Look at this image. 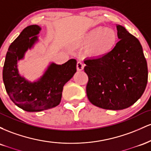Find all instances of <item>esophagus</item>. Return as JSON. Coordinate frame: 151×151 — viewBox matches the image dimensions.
Wrapping results in <instances>:
<instances>
[{
  "label": "esophagus",
  "instance_id": "34e87169",
  "mask_svg": "<svg viewBox=\"0 0 151 151\" xmlns=\"http://www.w3.org/2000/svg\"><path fill=\"white\" fill-rule=\"evenodd\" d=\"M84 64L81 61H78L77 63V70L78 71H81L84 69Z\"/></svg>",
  "mask_w": 151,
  "mask_h": 151
}]
</instances>
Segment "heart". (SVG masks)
I'll return each mask as SVG.
<instances>
[{
	"mask_svg": "<svg viewBox=\"0 0 151 151\" xmlns=\"http://www.w3.org/2000/svg\"><path fill=\"white\" fill-rule=\"evenodd\" d=\"M116 31L98 27L88 31L76 40V45L86 47V52L93 58H101L110 52L117 42Z\"/></svg>",
	"mask_w": 151,
	"mask_h": 151,
	"instance_id": "b5f03b06",
	"label": "heart"
}]
</instances>
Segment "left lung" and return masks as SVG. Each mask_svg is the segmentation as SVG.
I'll use <instances>...</instances> for the list:
<instances>
[{"label":"left lung","mask_w":151,"mask_h":151,"mask_svg":"<svg viewBox=\"0 0 151 151\" xmlns=\"http://www.w3.org/2000/svg\"><path fill=\"white\" fill-rule=\"evenodd\" d=\"M119 41L101 58L86 59L84 72L89 80L86 91L93 105L121 110L137 101L148 82V67L143 48L135 36L117 25Z\"/></svg>","instance_id":"left-lung-1"}]
</instances>
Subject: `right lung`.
<instances>
[{
    "label": "right lung",
    "instance_id": "1",
    "mask_svg": "<svg viewBox=\"0 0 151 151\" xmlns=\"http://www.w3.org/2000/svg\"><path fill=\"white\" fill-rule=\"evenodd\" d=\"M41 27L27 26L11 43L3 70L6 90L12 101L26 111H41L60 103L63 86L77 72V60L71 59L63 65L52 63L42 77L30 82L18 74L17 63L24 58L25 52L38 40Z\"/></svg>",
    "mask_w": 151,
    "mask_h": 151
}]
</instances>
